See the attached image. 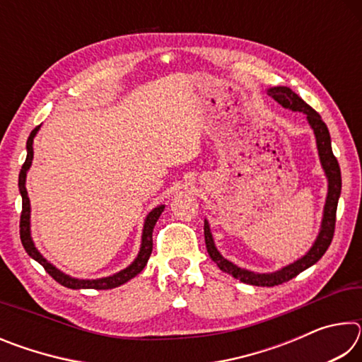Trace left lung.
<instances>
[{
  "label": "left lung",
  "mask_w": 362,
  "mask_h": 362,
  "mask_svg": "<svg viewBox=\"0 0 362 362\" xmlns=\"http://www.w3.org/2000/svg\"><path fill=\"white\" fill-rule=\"evenodd\" d=\"M267 94L269 97H273L281 107L292 110V112H300L306 115V121H308V124L315 134L317 155H320L321 166L327 179V196H326V204H324V211H322L321 228H320V233H317L313 246L310 247V250L305 255L300 257L298 260L289 263V265H286L281 269H276V272L273 273H255V272H250V269L238 267L230 260H226L216 247L209 222L204 220L206 247L211 259L217 263V267L226 274H231L233 278L240 279L241 283H246L250 286H262V287L278 286L292 278H296L298 273H302L306 268L315 265V263L320 260L324 254H326V250L330 246V243H332V238H334L337 204H339V198L341 192L340 166L332 153L329 129L326 122H324L320 116V113L315 112L308 103L300 99V97L293 93L291 88H287V86H274V88L267 89Z\"/></svg>",
  "instance_id": "obj_1"
}]
</instances>
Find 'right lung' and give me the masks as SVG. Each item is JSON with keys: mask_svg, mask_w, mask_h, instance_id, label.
<instances>
[{"mask_svg": "<svg viewBox=\"0 0 362 362\" xmlns=\"http://www.w3.org/2000/svg\"><path fill=\"white\" fill-rule=\"evenodd\" d=\"M41 126H36L35 129L30 132V137L27 140V159L23 163V166L21 169L19 174V192L22 196V216H21V241L23 249L27 250V254L32 257L33 260H36L40 263L41 267H45L46 272L51 274V276L57 281L59 284H62L69 289H97V291H103V289H113V287H118L121 284L127 283L132 278H136L137 274L142 272L145 268L146 262H148L151 250H153V228L158 222L159 216H161L164 211V204L156 206L155 209H151L148 212V216L145 217L144 222V230H142V241H140V250L136 259L131 263L129 267H126L121 272L112 274V276H105V278H97V279H79V278H73L70 274H66L64 272L52 265L51 262H47L42 254L36 249L33 238H32V230H30V198L27 193V173L30 166H32L33 161V139L36 134H38Z\"/></svg>", "mask_w": 362, "mask_h": 362, "instance_id": "add662e5", "label": "right lung"}]
</instances>
